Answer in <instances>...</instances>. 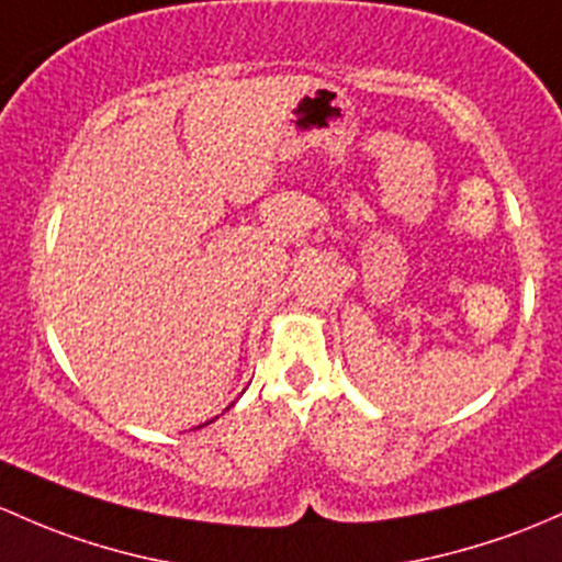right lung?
<instances>
[{"label":"right lung","mask_w":562,"mask_h":562,"mask_svg":"<svg viewBox=\"0 0 562 562\" xmlns=\"http://www.w3.org/2000/svg\"><path fill=\"white\" fill-rule=\"evenodd\" d=\"M212 423V420H210ZM210 423H204V425H210ZM199 428H202V425H199Z\"/></svg>","instance_id":"obj_1"}]
</instances>
